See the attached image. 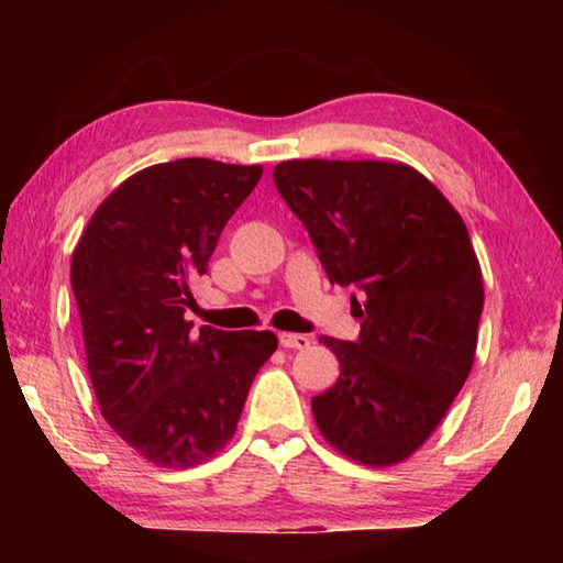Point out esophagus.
I'll list each match as a JSON object with an SVG mask.
<instances>
[{"label": "esophagus", "mask_w": 563, "mask_h": 563, "mask_svg": "<svg viewBox=\"0 0 563 563\" xmlns=\"http://www.w3.org/2000/svg\"><path fill=\"white\" fill-rule=\"evenodd\" d=\"M280 345L288 347V350H305L310 347V338L308 335H300V332H280Z\"/></svg>", "instance_id": "34e87169"}]
</instances>
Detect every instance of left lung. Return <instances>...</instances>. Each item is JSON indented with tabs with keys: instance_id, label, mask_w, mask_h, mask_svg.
<instances>
[{
	"instance_id": "8db88e82",
	"label": "left lung",
	"mask_w": 563,
	"mask_h": 563,
	"mask_svg": "<svg viewBox=\"0 0 563 563\" xmlns=\"http://www.w3.org/2000/svg\"><path fill=\"white\" fill-rule=\"evenodd\" d=\"M273 180L328 280L352 295L360 338H320L340 377L312 397L325 440L387 466L434 432L470 375L484 308L466 225L430 180L387 161H283Z\"/></svg>"
}]
</instances>
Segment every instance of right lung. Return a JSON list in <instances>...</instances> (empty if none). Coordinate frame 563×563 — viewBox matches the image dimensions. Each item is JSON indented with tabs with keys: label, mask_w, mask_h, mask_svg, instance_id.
<instances>
[{
	"label": "right lung",
	"mask_w": 563,
	"mask_h": 563,
	"mask_svg": "<svg viewBox=\"0 0 563 563\" xmlns=\"http://www.w3.org/2000/svg\"><path fill=\"white\" fill-rule=\"evenodd\" d=\"M263 166L178 158L113 190L71 255L89 377L101 415L158 466H196L235 434L247 389L278 338L194 330L188 283Z\"/></svg>",
	"instance_id": "add662e5"
}]
</instances>
